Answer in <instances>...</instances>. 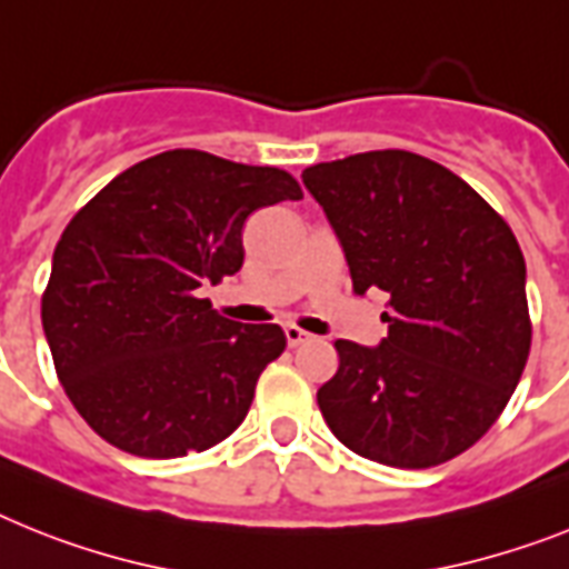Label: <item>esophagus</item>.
Masks as SVG:
<instances>
[{
  "mask_svg": "<svg viewBox=\"0 0 569 569\" xmlns=\"http://www.w3.org/2000/svg\"><path fill=\"white\" fill-rule=\"evenodd\" d=\"M284 337H288V346H302L308 340V331H302L299 326H284Z\"/></svg>",
  "mask_w": 569,
  "mask_h": 569,
  "instance_id": "obj_1",
  "label": "esophagus"
}]
</instances>
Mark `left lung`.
<instances>
[{
  "mask_svg": "<svg viewBox=\"0 0 569 569\" xmlns=\"http://www.w3.org/2000/svg\"><path fill=\"white\" fill-rule=\"evenodd\" d=\"M302 182L340 238L355 293L389 296L380 346L335 342L322 419L380 465L459 457L506 410L532 346L518 238L468 182L410 150L319 162Z\"/></svg>",
  "mask_w": 569,
  "mask_h": 569,
  "instance_id": "1",
  "label": "left lung"
}]
</instances>
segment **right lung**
Masks as SVG:
<instances>
[{"instance_id": "add662e5", "label": "right lung", "mask_w": 569, "mask_h": 569, "mask_svg": "<svg viewBox=\"0 0 569 569\" xmlns=\"http://www.w3.org/2000/svg\"><path fill=\"white\" fill-rule=\"evenodd\" d=\"M281 168L166 150L107 182L60 234L42 331L66 396L133 457L209 450L238 430L279 326H241L200 299L243 264L256 209L299 200Z\"/></svg>"}]
</instances>
